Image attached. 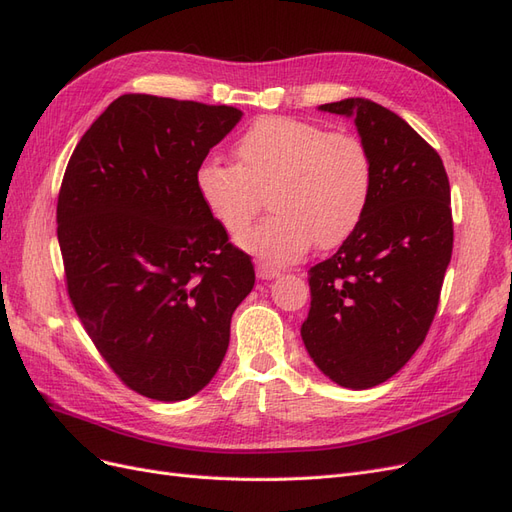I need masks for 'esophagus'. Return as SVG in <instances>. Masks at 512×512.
Listing matches in <instances>:
<instances>
[{
    "mask_svg": "<svg viewBox=\"0 0 512 512\" xmlns=\"http://www.w3.org/2000/svg\"><path fill=\"white\" fill-rule=\"evenodd\" d=\"M256 275H258V280H275V277H280V269L269 267V265H265V262H260V265L256 267Z\"/></svg>",
    "mask_w": 512,
    "mask_h": 512,
    "instance_id": "34e87169",
    "label": "esophagus"
}]
</instances>
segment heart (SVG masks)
I'll return each instance as SVG.
<instances>
[{
  "label": "heart",
  "instance_id": "heart-1",
  "mask_svg": "<svg viewBox=\"0 0 512 512\" xmlns=\"http://www.w3.org/2000/svg\"><path fill=\"white\" fill-rule=\"evenodd\" d=\"M235 166L207 160L196 192L228 237H239L267 194L271 211L241 239L254 256L286 265L314 243L333 250L354 235L374 192L367 145L348 132L294 117H260L235 143Z\"/></svg>",
  "mask_w": 512,
  "mask_h": 512
}]
</instances>
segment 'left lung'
I'll use <instances>...</instances> for the list:
<instances>
[{"instance_id":"8db88e82","label":"left lung","mask_w":512,"mask_h":512,"mask_svg":"<svg viewBox=\"0 0 512 512\" xmlns=\"http://www.w3.org/2000/svg\"><path fill=\"white\" fill-rule=\"evenodd\" d=\"M320 111L354 117L374 192L354 235L309 269L301 337L324 376L371 389L412 359L436 316L453 254L451 185L438 151L389 108L348 98Z\"/></svg>"}]
</instances>
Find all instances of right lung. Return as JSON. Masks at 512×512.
Segmentation results:
<instances>
[{"instance_id": "add662e5", "label": "right lung", "mask_w": 512, "mask_h": 512, "mask_svg": "<svg viewBox=\"0 0 512 512\" xmlns=\"http://www.w3.org/2000/svg\"><path fill=\"white\" fill-rule=\"evenodd\" d=\"M235 106L126 94L76 145L57 198L70 301L119 380L158 401L205 389L254 288L252 258L196 192Z\"/></svg>"}]
</instances>
